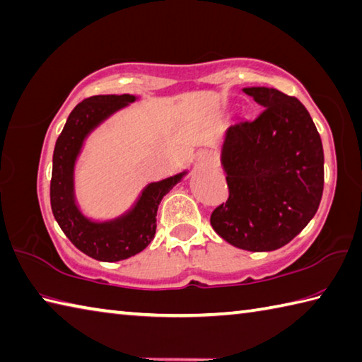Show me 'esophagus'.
<instances>
[{
	"mask_svg": "<svg viewBox=\"0 0 362 362\" xmlns=\"http://www.w3.org/2000/svg\"><path fill=\"white\" fill-rule=\"evenodd\" d=\"M196 161L202 164V166H209V164H214L216 161V153L214 150H209V148L199 150V152L196 153Z\"/></svg>",
	"mask_w": 362,
	"mask_h": 362,
	"instance_id": "34e87169",
	"label": "esophagus"
}]
</instances>
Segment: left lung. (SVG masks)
I'll use <instances>...</instances> for the list:
<instances>
[{
  "instance_id": "obj_1",
  "label": "left lung",
  "mask_w": 362,
  "mask_h": 362,
  "mask_svg": "<svg viewBox=\"0 0 362 362\" xmlns=\"http://www.w3.org/2000/svg\"><path fill=\"white\" fill-rule=\"evenodd\" d=\"M244 91L262 110L226 131L221 164L229 198L210 215V225L234 247L272 252L317 214L325 185L323 146L298 98L267 87Z\"/></svg>"
}]
</instances>
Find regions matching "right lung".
<instances>
[{"mask_svg": "<svg viewBox=\"0 0 362 362\" xmlns=\"http://www.w3.org/2000/svg\"><path fill=\"white\" fill-rule=\"evenodd\" d=\"M136 101L131 95H98L78 103L69 114L54 150L50 180L52 212L62 231L82 253L98 261L114 262L142 252L155 238L156 210L163 196L187 173L148 183L142 194L118 218L91 221L78 210L74 198V166L85 137L117 110Z\"/></svg>", "mask_w": 362, "mask_h": 362, "instance_id": "add662e5", "label": "right lung"}]
</instances>
